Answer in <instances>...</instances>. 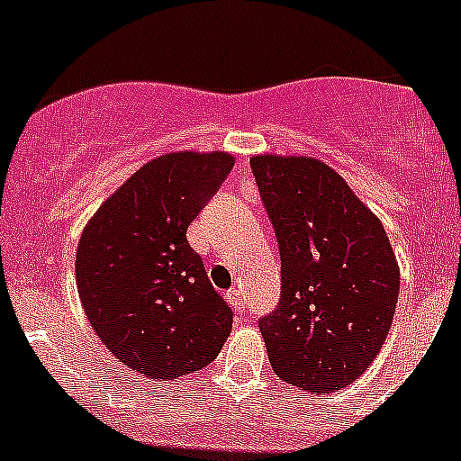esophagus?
<instances>
[{"label": "esophagus", "mask_w": 461, "mask_h": 461, "mask_svg": "<svg viewBox=\"0 0 461 461\" xmlns=\"http://www.w3.org/2000/svg\"><path fill=\"white\" fill-rule=\"evenodd\" d=\"M227 303H230L231 307H234V312H243V309H245L243 291H240V289L230 291V294H227Z\"/></svg>", "instance_id": "34e87169"}]
</instances>
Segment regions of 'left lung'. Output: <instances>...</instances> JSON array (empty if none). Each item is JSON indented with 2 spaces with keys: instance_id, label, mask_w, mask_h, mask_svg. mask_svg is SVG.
Instances as JSON below:
<instances>
[{
  "instance_id": "obj_1",
  "label": "left lung",
  "mask_w": 461,
  "mask_h": 461,
  "mask_svg": "<svg viewBox=\"0 0 461 461\" xmlns=\"http://www.w3.org/2000/svg\"><path fill=\"white\" fill-rule=\"evenodd\" d=\"M277 236L282 294L259 321L275 375L313 393L364 375L391 330L400 270L380 218L328 163L250 158Z\"/></svg>"
}]
</instances>
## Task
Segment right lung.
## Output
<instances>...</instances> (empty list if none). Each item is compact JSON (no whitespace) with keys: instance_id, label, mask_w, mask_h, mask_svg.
Segmentation results:
<instances>
[{"instance_id":"right-lung-1","label":"right lung","mask_w":461,"mask_h":461,"mask_svg":"<svg viewBox=\"0 0 461 461\" xmlns=\"http://www.w3.org/2000/svg\"><path fill=\"white\" fill-rule=\"evenodd\" d=\"M234 167L227 152H170L136 170L84 227L77 291L90 328L124 366L179 380L216 359L231 307L186 230Z\"/></svg>"}]
</instances>
